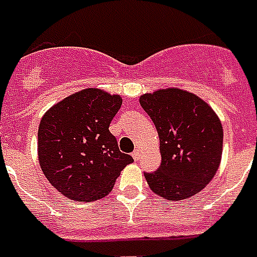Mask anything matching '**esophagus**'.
Wrapping results in <instances>:
<instances>
[{
	"label": "esophagus",
	"instance_id": "1",
	"mask_svg": "<svg viewBox=\"0 0 257 257\" xmlns=\"http://www.w3.org/2000/svg\"><path fill=\"white\" fill-rule=\"evenodd\" d=\"M139 150L138 149H135L134 151H133V154H131V155H133V158H134V161H138L139 159Z\"/></svg>",
	"mask_w": 257,
	"mask_h": 257
}]
</instances>
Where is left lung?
Listing matches in <instances>:
<instances>
[{
  "mask_svg": "<svg viewBox=\"0 0 257 257\" xmlns=\"http://www.w3.org/2000/svg\"><path fill=\"white\" fill-rule=\"evenodd\" d=\"M139 103L159 135L161 167L145 174L151 191L175 202L200 192L221 161L223 126L216 112L200 96L178 87L143 94Z\"/></svg>",
  "mask_w": 257,
  "mask_h": 257,
  "instance_id": "obj_1",
  "label": "left lung"
}]
</instances>
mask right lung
I'll return each mask as SVG.
<instances>
[{
  "label": "right lung",
  "mask_w": 257,
  "mask_h": 257,
  "mask_svg": "<svg viewBox=\"0 0 257 257\" xmlns=\"http://www.w3.org/2000/svg\"><path fill=\"white\" fill-rule=\"evenodd\" d=\"M122 96L100 89L79 90L53 104L38 127V162L55 190L75 202H94L111 192L134 159L119 151L108 126Z\"/></svg>",
  "instance_id": "1"
}]
</instances>
